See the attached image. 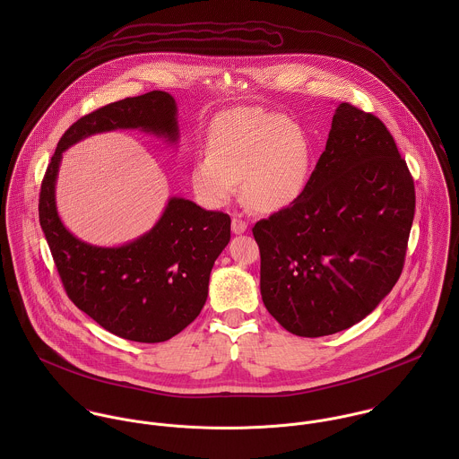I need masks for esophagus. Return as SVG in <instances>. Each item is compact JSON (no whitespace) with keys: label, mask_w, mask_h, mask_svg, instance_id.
Returning a JSON list of instances; mask_svg holds the SVG:
<instances>
[{"label":"esophagus","mask_w":459,"mask_h":459,"mask_svg":"<svg viewBox=\"0 0 459 459\" xmlns=\"http://www.w3.org/2000/svg\"><path fill=\"white\" fill-rule=\"evenodd\" d=\"M231 230L235 235H242L247 231V222L240 219V215H233L231 219Z\"/></svg>","instance_id":"esophagus-1"}]
</instances>
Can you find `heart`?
<instances>
[{
  "mask_svg": "<svg viewBox=\"0 0 459 459\" xmlns=\"http://www.w3.org/2000/svg\"><path fill=\"white\" fill-rule=\"evenodd\" d=\"M210 153L191 168L197 196L217 206L237 191L260 213L291 206L306 191L313 146L307 132L288 118L262 109H235L221 115L210 132Z\"/></svg>",
  "mask_w": 459,
  "mask_h": 459,
  "instance_id": "b5f03b06",
  "label": "heart"
}]
</instances>
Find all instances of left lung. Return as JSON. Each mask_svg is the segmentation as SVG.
<instances>
[{
    "label": "left lung",
    "instance_id": "1",
    "mask_svg": "<svg viewBox=\"0 0 459 459\" xmlns=\"http://www.w3.org/2000/svg\"><path fill=\"white\" fill-rule=\"evenodd\" d=\"M413 213V178L391 132L339 104L302 196L253 228L264 307L300 337L359 324L401 275Z\"/></svg>",
    "mask_w": 459,
    "mask_h": 459
}]
</instances>
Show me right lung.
<instances>
[{"label":"right lung","instance_id":"1","mask_svg":"<svg viewBox=\"0 0 459 459\" xmlns=\"http://www.w3.org/2000/svg\"><path fill=\"white\" fill-rule=\"evenodd\" d=\"M117 129H137L177 143V102L155 90L108 104L72 124L42 180L40 226L66 295L82 313L118 337L162 342L201 313L212 266L231 237V219L186 197H171L155 226L129 244L99 247L74 237L55 199L62 153L84 137Z\"/></svg>","mask_w":459,"mask_h":459}]
</instances>
